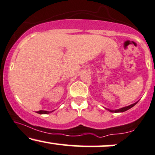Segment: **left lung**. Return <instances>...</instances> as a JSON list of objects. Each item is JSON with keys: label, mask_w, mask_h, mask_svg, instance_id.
<instances>
[{"label": "left lung", "mask_w": 155, "mask_h": 155, "mask_svg": "<svg viewBox=\"0 0 155 155\" xmlns=\"http://www.w3.org/2000/svg\"><path fill=\"white\" fill-rule=\"evenodd\" d=\"M138 102H135V103L134 104H131V105H128V106H126V107H121V108H119V109H117V110H110V109H107V108H105L106 110H107L108 111L111 112V113H123V112H125L126 110H129L130 108H131L132 107H134V105H136V104Z\"/></svg>", "instance_id": "8db88e82"}]
</instances>
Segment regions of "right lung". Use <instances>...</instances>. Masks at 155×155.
I'll return each mask as SVG.
<instances>
[{"instance_id":"add662e5","label":"right lung","mask_w":155,"mask_h":155,"mask_svg":"<svg viewBox=\"0 0 155 155\" xmlns=\"http://www.w3.org/2000/svg\"><path fill=\"white\" fill-rule=\"evenodd\" d=\"M54 110L53 111H48V110H40V111H37V113H39V114H48V113H52V112H53Z\"/></svg>"}]
</instances>
